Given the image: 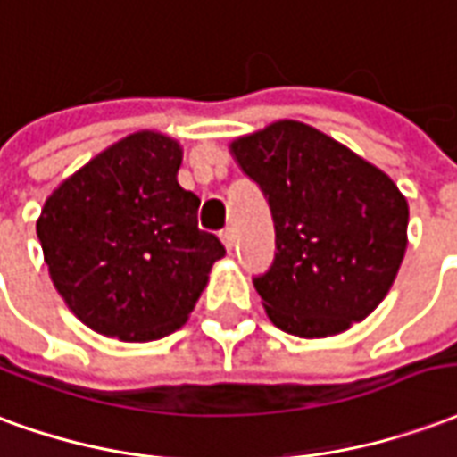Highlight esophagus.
<instances>
[{
    "instance_id": "1",
    "label": "esophagus",
    "mask_w": 457,
    "mask_h": 457,
    "mask_svg": "<svg viewBox=\"0 0 457 457\" xmlns=\"http://www.w3.org/2000/svg\"><path fill=\"white\" fill-rule=\"evenodd\" d=\"M219 238H221V243L226 245V251L231 253L233 251V243H236V236H233L231 228H224V231L219 233Z\"/></svg>"
}]
</instances>
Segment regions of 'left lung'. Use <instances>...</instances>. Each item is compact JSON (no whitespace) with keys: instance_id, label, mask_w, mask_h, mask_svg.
I'll use <instances>...</instances> for the list:
<instances>
[{"instance_id":"left-lung-1","label":"left lung","mask_w":457,"mask_h":457,"mask_svg":"<svg viewBox=\"0 0 457 457\" xmlns=\"http://www.w3.org/2000/svg\"><path fill=\"white\" fill-rule=\"evenodd\" d=\"M231 153L272 212L275 261L253 278L270 321L299 338H326L372 314L406 251L409 206L397 185L289 119L236 138Z\"/></svg>"}]
</instances>
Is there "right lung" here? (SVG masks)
<instances>
[{
    "mask_svg": "<svg viewBox=\"0 0 457 457\" xmlns=\"http://www.w3.org/2000/svg\"><path fill=\"white\" fill-rule=\"evenodd\" d=\"M170 136H126L70 175L36 224L58 295L82 324L145 343L187 321L224 245L199 231V196L179 187Z\"/></svg>",
    "mask_w": 457,
    "mask_h": 457,
    "instance_id": "add662e5",
    "label": "right lung"
}]
</instances>
